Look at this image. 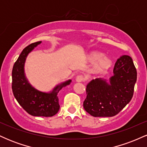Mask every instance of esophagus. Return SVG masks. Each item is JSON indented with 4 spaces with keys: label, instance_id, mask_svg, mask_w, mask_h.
I'll return each instance as SVG.
<instances>
[{
    "label": "esophagus",
    "instance_id": "obj_1",
    "mask_svg": "<svg viewBox=\"0 0 147 147\" xmlns=\"http://www.w3.org/2000/svg\"><path fill=\"white\" fill-rule=\"evenodd\" d=\"M84 81V77L82 75H78L76 77V82H82Z\"/></svg>",
    "mask_w": 147,
    "mask_h": 147
}]
</instances>
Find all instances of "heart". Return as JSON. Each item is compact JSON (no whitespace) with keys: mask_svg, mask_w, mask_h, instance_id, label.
Masks as SVG:
<instances>
[{"mask_svg":"<svg viewBox=\"0 0 147 147\" xmlns=\"http://www.w3.org/2000/svg\"><path fill=\"white\" fill-rule=\"evenodd\" d=\"M88 59L90 63H95L92 67V72L97 74L106 72L111 65L110 59L104 57L102 53L98 52H91L88 57Z\"/></svg>","mask_w":147,"mask_h":147,"instance_id":"b5f03b06","label":"heart"}]
</instances>
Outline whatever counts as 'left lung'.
I'll return each mask as SVG.
<instances>
[{
	"label": "left lung",
	"mask_w": 147,
	"mask_h": 147,
	"mask_svg": "<svg viewBox=\"0 0 147 147\" xmlns=\"http://www.w3.org/2000/svg\"><path fill=\"white\" fill-rule=\"evenodd\" d=\"M109 84L102 79L92 80L86 86L85 111L93 117H113L132 99L137 80L133 59L123 55L117 60Z\"/></svg>",
	"instance_id": "left-lung-1"
}]
</instances>
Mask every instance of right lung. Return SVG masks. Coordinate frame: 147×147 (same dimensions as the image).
I'll list each match as a JSON object with an SVG mask.
<instances>
[{"label":"right lung","instance_id":"right-lung-1","mask_svg":"<svg viewBox=\"0 0 147 147\" xmlns=\"http://www.w3.org/2000/svg\"><path fill=\"white\" fill-rule=\"evenodd\" d=\"M41 43H31L23 50L12 69V92L18 104L24 110L33 116L52 117L58 113L60 106L57 97L59 91L69 85L71 80L57 86L50 92L37 90L29 84L25 76L24 65L28 54Z\"/></svg>","mask_w":147,"mask_h":147}]
</instances>
